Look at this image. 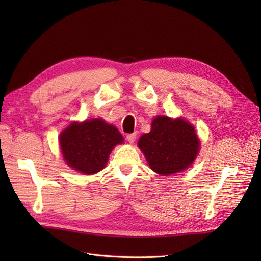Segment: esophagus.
Returning a JSON list of instances; mask_svg holds the SVG:
<instances>
[{"label": "esophagus", "instance_id": "esophagus-1", "mask_svg": "<svg viewBox=\"0 0 261 261\" xmlns=\"http://www.w3.org/2000/svg\"><path fill=\"white\" fill-rule=\"evenodd\" d=\"M126 138H127V141H128L129 144H134V141L136 140V133L128 134V135L126 136Z\"/></svg>", "mask_w": 261, "mask_h": 261}]
</instances>
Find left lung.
Masks as SVG:
<instances>
[{"label":"left lung","instance_id":"left-lung-1","mask_svg":"<svg viewBox=\"0 0 261 261\" xmlns=\"http://www.w3.org/2000/svg\"><path fill=\"white\" fill-rule=\"evenodd\" d=\"M138 147L150 169L168 176L191 167L199 152L200 140L191 123L159 115L150 132L139 138Z\"/></svg>","mask_w":261,"mask_h":261}]
</instances>
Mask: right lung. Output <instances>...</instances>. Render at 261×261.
Instances as JSON below:
<instances>
[{
  "mask_svg": "<svg viewBox=\"0 0 261 261\" xmlns=\"http://www.w3.org/2000/svg\"><path fill=\"white\" fill-rule=\"evenodd\" d=\"M59 139L68 167L87 175L105 169L113 148L124 141L115 126L101 118L70 123Z\"/></svg>",
  "mask_w": 261,
  "mask_h": 261,
  "instance_id": "add662e5",
  "label": "right lung"
}]
</instances>
